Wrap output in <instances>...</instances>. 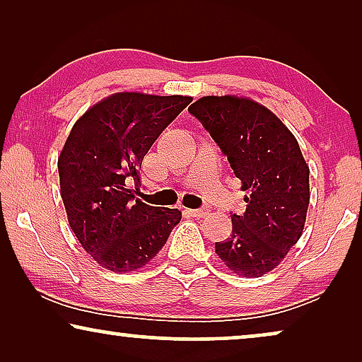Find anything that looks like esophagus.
<instances>
[{
	"label": "esophagus",
	"mask_w": 362,
	"mask_h": 362,
	"mask_svg": "<svg viewBox=\"0 0 362 362\" xmlns=\"http://www.w3.org/2000/svg\"><path fill=\"white\" fill-rule=\"evenodd\" d=\"M189 214L192 217H204L209 214V209H207V207H202V209H191Z\"/></svg>",
	"instance_id": "obj_1"
}]
</instances>
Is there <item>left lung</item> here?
Instances as JSON below:
<instances>
[{"instance_id": "left-lung-1", "label": "left lung", "mask_w": 362, "mask_h": 362, "mask_svg": "<svg viewBox=\"0 0 362 362\" xmlns=\"http://www.w3.org/2000/svg\"><path fill=\"white\" fill-rule=\"evenodd\" d=\"M230 163L245 212L232 214V234L216 254L237 275L262 276L285 259L303 234L310 168L284 122L249 97L207 95L187 108Z\"/></svg>"}]
</instances>
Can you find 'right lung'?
Instances as JSON below:
<instances>
[{
	"label": "right lung",
	"mask_w": 362,
	"mask_h": 362,
	"mask_svg": "<svg viewBox=\"0 0 362 362\" xmlns=\"http://www.w3.org/2000/svg\"><path fill=\"white\" fill-rule=\"evenodd\" d=\"M192 102L182 95L112 93L74 123L59 155L69 226L98 265L127 274L145 267L181 221L180 209L148 206L128 187L145 155Z\"/></svg>",
	"instance_id": "right-lung-1"
}]
</instances>
